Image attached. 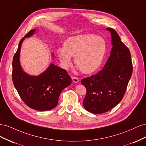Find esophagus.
Instances as JSON below:
<instances>
[{
    "instance_id": "esophagus-1",
    "label": "esophagus",
    "mask_w": 146,
    "mask_h": 146,
    "mask_svg": "<svg viewBox=\"0 0 146 146\" xmlns=\"http://www.w3.org/2000/svg\"><path fill=\"white\" fill-rule=\"evenodd\" d=\"M72 80L74 83H78L79 82L78 78L76 77H74V76L72 77Z\"/></svg>"
}]
</instances>
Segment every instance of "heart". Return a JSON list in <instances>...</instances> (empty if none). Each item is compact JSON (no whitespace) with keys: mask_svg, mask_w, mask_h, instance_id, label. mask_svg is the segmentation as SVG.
Masks as SVG:
<instances>
[{"mask_svg":"<svg viewBox=\"0 0 146 146\" xmlns=\"http://www.w3.org/2000/svg\"><path fill=\"white\" fill-rule=\"evenodd\" d=\"M106 50L107 44L102 37L85 34L68 38L64 47L57 49V54L64 68L71 65V56H74L75 63L80 71L91 74L99 68Z\"/></svg>","mask_w":146,"mask_h":146,"instance_id":"heart-1","label":"heart"}]
</instances>
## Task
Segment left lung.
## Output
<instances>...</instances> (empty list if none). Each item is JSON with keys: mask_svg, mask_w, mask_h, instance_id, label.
Listing matches in <instances>:
<instances>
[{"mask_svg": "<svg viewBox=\"0 0 146 146\" xmlns=\"http://www.w3.org/2000/svg\"><path fill=\"white\" fill-rule=\"evenodd\" d=\"M107 29L111 32L113 46L110 56L98 74L81 80L86 89L83 107L94 114L104 113L120 102L133 72L129 48L122 42L115 30Z\"/></svg>", "mask_w": 146, "mask_h": 146, "instance_id": "left-lung-1", "label": "left lung"}]
</instances>
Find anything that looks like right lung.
<instances>
[{
	"mask_svg": "<svg viewBox=\"0 0 146 146\" xmlns=\"http://www.w3.org/2000/svg\"><path fill=\"white\" fill-rule=\"evenodd\" d=\"M31 30L21 39L13 59L12 80L14 86L24 102L30 108L47 111L58 104L61 92L71 83V78L65 69L51 64L44 72L38 76H30L21 67L19 54L25 37L32 35Z\"/></svg>",
	"mask_w": 146,
	"mask_h": 146,
	"instance_id": "add662e5",
	"label": "right lung"
}]
</instances>
